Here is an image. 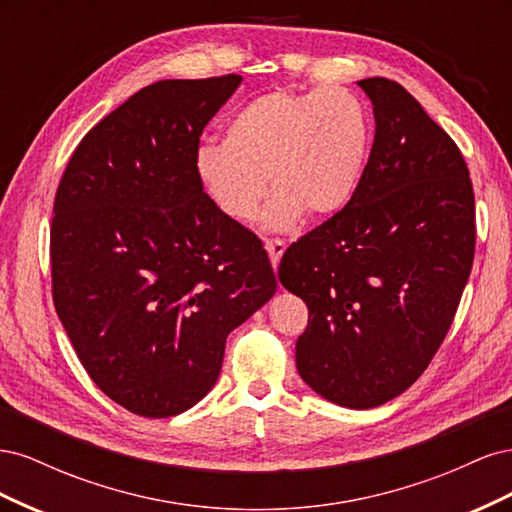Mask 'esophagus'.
<instances>
[{"instance_id": "1", "label": "esophagus", "mask_w": 512, "mask_h": 512, "mask_svg": "<svg viewBox=\"0 0 512 512\" xmlns=\"http://www.w3.org/2000/svg\"><path fill=\"white\" fill-rule=\"evenodd\" d=\"M265 250H267V254L271 258V265L277 267V265H280L284 252H286V243L280 241V239H267L265 241Z\"/></svg>"}]
</instances>
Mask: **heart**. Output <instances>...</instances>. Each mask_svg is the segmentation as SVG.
Masks as SVG:
<instances>
[{"instance_id": "obj_1", "label": "heart", "mask_w": 512, "mask_h": 512, "mask_svg": "<svg viewBox=\"0 0 512 512\" xmlns=\"http://www.w3.org/2000/svg\"><path fill=\"white\" fill-rule=\"evenodd\" d=\"M369 153V117L339 87L258 96L232 115L224 145H203L194 168L203 190L232 222H252L267 196L265 226L286 230L307 211L331 218L359 190Z\"/></svg>"}]
</instances>
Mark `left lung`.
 Returning <instances> with one entry per match:
<instances>
[{"mask_svg": "<svg viewBox=\"0 0 512 512\" xmlns=\"http://www.w3.org/2000/svg\"><path fill=\"white\" fill-rule=\"evenodd\" d=\"M356 85L376 119L359 190L288 247L277 277L309 309L299 376L367 410L412 386L444 342L472 271L476 213L453 138L399 83Z\"/></svg>", "mask_w": 512, "mask_h": 512, "instance_id": "8db88e82", "label": "left lung"}]
</instances>
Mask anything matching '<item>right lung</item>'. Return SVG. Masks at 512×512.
<instances>
[{
    "instance_id": "add662e5",
    "label": "right lung",
    "mask_w": 512,
    "mask_h": 512,
    "mask_svg": "<svg viewBox=\"0 0 512 512\" xmlns=\"http://www.w3.org/2000/svg\"><path fill=\"white\" fill-rule=\"evenodd\" d=\"M239 74L136 91L74 149L51 224L53 303L98 389L166 418L220 376L226 337L277 288L260 239L228 220L194 168Z\"/></svg>"
}]
</instances>
